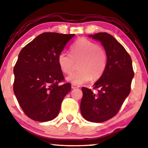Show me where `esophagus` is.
<instances>
[{
  "label": "esophagus",
  "instance_id": "34e87169",
  "mask_svg": "<svg viewBox=\"0 0 148 148\" xmlns=\"http://www.w3.org/2000/svg\"><path fill=\"white\" fill-rule=\"evenodd\" d=\"M71 87L72 89H75V88H79V86H78V85H76V84H72Z\"/></svg>",
  "mask_w": 148,
  "mask_h": 148
}]
</instances>
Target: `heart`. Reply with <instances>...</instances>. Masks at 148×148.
Listing matches in <instances>:
<instances>
[{
    "label": "heart",
    "mask_w": 148,
    "mask_h": 148,
    "mask_svg": "<svg viewBox=\"0 0 148 148\" xmlns=\"http://www.w3.org/2000/svg\"><path fill=\"white\" fill-rule=\"evenodd\" d=\"M78 62V71L66 78L74 84H84L91 79L99 78L105 72L107 64L106 51L97 43L82 37L70 49L69 54L62 52L58 57L60 69L66 74H71Z\"/></svg>",
    "instance_id": "obj_1"
}]
</instances>
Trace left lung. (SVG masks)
<instances>
[{
  "label": "left lung",
  "instance_id": "1",
  "mask_svg": "<svg viewBox=\"0 0 148 148\" xmlns=\"http://www.w3.org/2000/svg\"><path fill=\"white\" fill-rule=\"evenodd\" d=\"M103 45L107 56L105 70L96 82L98 93L82 87L80 112L85 119L101 123L113 118L119 111L131 90L134 76L132 58L124 47L107 33L89 35Z\"/></svg>",
  "mask_w": 148,
  "mask_h": 148
}]
</instances>
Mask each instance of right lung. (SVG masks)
<instances>
[{
	"label": "right lung",
	"instance_id": "1",
	"mask_svg": "<svg viewBox=\"0 0 148 148\" xmlns=\"http://www.w3.org/2000/svg\"><path fill=\"white\" fill-rule=\"evenodd\" d=\"M74 34L43 33L21 49L14 67V93L25 115L46 122L59 113L71 84L64 80L58 57Z\"/></svg>",
	"mask_w": 148,
	"mask_h": 148
}]
</instances>
